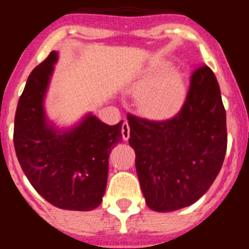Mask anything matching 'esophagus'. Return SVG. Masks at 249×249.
<instances>
[{"mask_svg":"<svg viewBox=\"0 0 249 249\" xmlns=\"http://www.w3.org/2000/svg\"><path fill=\"white\" fill-rule=\"evenodd\" d=\"M122 138L124 141H128L129 138V124L126 121L122 123Z\"/></svg>","mask_w":249,"mask_h":249,"instance_id":"obj_1","label":"esophagus"}]
</instances>
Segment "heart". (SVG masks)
<instances>
[{"mask_svg":"<svg viewBox=\"0 0 249 249\" xmlns=\"http://www.w3.org/2000/svg\"><path fill=\"white\" fill-rule=\"evenodd\" d=\"M169 63L160 61L151 66L142 76L136 100L144 116L153 120H166L181 109L186 97L182 77L177 72H164Z\"/></svg>","mask_w":249,"mask_h":249,"instance_id":"heart-1","label":"heart"}]
</instances>
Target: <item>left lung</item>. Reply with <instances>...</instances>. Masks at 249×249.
<instances>
[{
  "instance_id": "obj_1",
  "label": "left lung",
  "mask_w": 249,
  "mask_h": 249,
  "mask_svg": "<svg viewBox=\"0 0 249 249\" xmlns=\"http://www.w3.org/2000/svg\"><path fill=\"white\" fill-rule=\"evenodd\" d=\"M129 146L147 206L172 212L198 201L212 186L227 151L226 109L208 66L191 76L181 111L166 121L128 113Z\"/></svg>"
}]
</instances>
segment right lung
Returning <instances> with one entry per match:
<instances>
[{
	"instance_id": "1",
	"label": "right lung",
	"mask_w": 249,
	"mask_h": 249,
	"mask_svg": "<svg viewBox=\"0 0 249 249\" xmlns=\"http://www.w3.org/2000/svg\"><path fill=\"white\" fill-rule=\"evenodd\" d=\"M57 56L52 51L28 76L13 143L22 171L46 201L62 210L91 211L102 202L109 153L122 142L123 121L108 126L89 113L68 131L47 122L43 101Z\"/></svg>"
}]
</instances>
